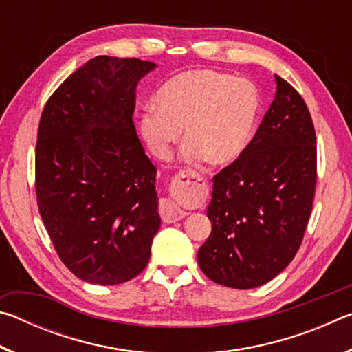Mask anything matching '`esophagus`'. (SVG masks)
Listing matches in <instances>:
<instances>
[{
  "mask_svg": "<svg viewBox=\"0 0 352 352\" xmlns=\"http://www.w3.org/2000/svg\"><path fill=\"white\" fill-rule=\"evenodd\" d=\"M190 178H195L194 172H183V174L178 175L174 180V189H180L182 186H184V184H189ZM160 212H162V217L166 223H172V222H177V220H182L183 217H186L188 214L186 211L180 210L175 201L170 199H164L162 201Z\"/></svg>",
  "mask_w": 352,
  "mask_h": 352,
  "instance_id": "34e87169",
  "label": "esophagus"
}]
</instances>
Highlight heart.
I'll use <instances>...</instances> for the list:
<instances>
[{
    "mask_svg": "<svg viewBox=\"0 0 352 352\" xmlns=\"http://www.w3.org/2000/svg\"><path fill=\"white\" fill-rule=\"evenodd\" d=\"M157 105L142 109L138 130L148 151L169 160L182 140L189 163L208 160L230 166L253 140L261 96L253 82L212 69H190L172 76L157 91Z\"/></svg>",
    "mask_w": 352,
    "mask_h": 352,
    "instance_id": "heart-1",
    "label": "heart"
}]
</instances>
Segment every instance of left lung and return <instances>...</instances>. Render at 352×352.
Wrapping results in <instances>:
<instances>
[{
  "instance_id": "left-lung-1",
  "label": "left lung",
  "mask_w": 352,
  "mask_h": 352,
  "mask_svg": "<svg viewBox=\"0 0 352 352\" xmlns=\"http://www.w3.org/2000/svg\"><path fill=\"white\" fill-rule=\"evenodd\" d=\"M276 94L236 163L212 178V230L199 265L214 283L253 289L279 275L301 245L317 183L315 129L307 105L279 76Z\"/></svg>"
}]
</instances>
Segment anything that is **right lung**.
<instances>
[{"label":"right lung","instance_id":"add662e5","mask_svg":"<svg viewBox=\"0 0 352 352\" xmlns=\"http://www.w3.org/2000/svg\"><path fill=\"white\" fill-rule=\"evenodd\" d=\"M157 68L99 56L47 100L35 148V192L58 258L82 281L115 285L146 269L160 230L157 168L133 124L136 87Z\"/></svg>","mask_w":352,"mask_h":352}]
</instances>
